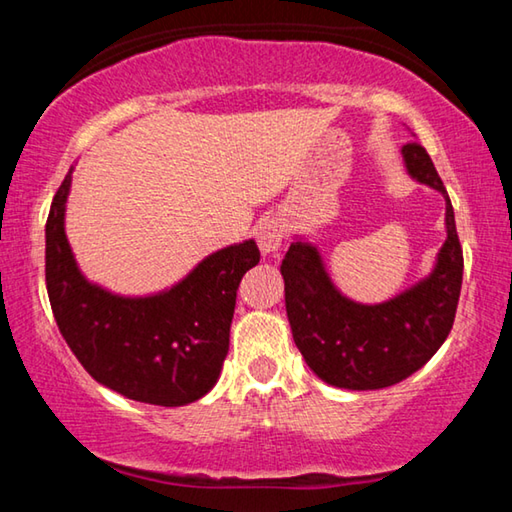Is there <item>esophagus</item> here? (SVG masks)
I'll return each instance as SVG.
<instances>
[{"instance_id":"esophagus-1","label":"esophagus","mask_w":512,"mask_h":512,"mask_svg":"<svg viewBox=\"0 0 512 512\" xmlns=\"http://www.w3.org/2000/svg\"><path fill=\"white\" fill-rule=\"evenodd\" d=\"M284 221L277 219V216H271V219H264L257 225V246L262 250V255H271L277 253L284 241Z\"/></svg>"}]
</instances>
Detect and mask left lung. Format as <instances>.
Returning a JSON list of instances; mask_svg holds the SVG:
<instances>
[{"label":"left lung","instance_id":"obj_1","mask_svg":"<svg viewBox=\"0 0 512 512\" xmlns=\"http://www.w3.org/2000/svg\"><path fill=\"white\" fill-rule=\"evenodd\" d=\"M402 160L415 183L445 198L447 239L427 277L391 300L363 305L336 289L323 255L305 237H296L282 259L293 341L307 366L329 386L377 391L400 384L438 352L454 325L463 284L454 207L429 153L418 142L402 146Z\"/></svg>","mask_w":512,"mask_h":512}]
</instances>
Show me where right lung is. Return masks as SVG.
Instances as JSON below:
<instances>
[{
  "instance_id": "1",
  "label": "right lung",
  "mask_w": 512,
  "mask_h": 512,
  "mask_svg": "<svg viewBox=\"0 0 512 512\" xmlns=\"http://www.w3.org/2000/svg\"><path fill=\"white\" fill-rule=\"evenodd\" d=\"M72 171L45 228V275L60 334L110 391L155 406H185L214 388L230 348L237 289L257 266L253 239L201 259L183 280L149 296H121L88 280L65 235Z\"/></svg>"
}]
</instances>
